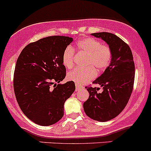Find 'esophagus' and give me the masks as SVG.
Masks as SVG:
<instances>
[{"mask_svg": "<svg viewBox=\"0 0 151 151\" xmlns=\"http://www.w3.org/2000/svg\"><path fill=\"white\" fill-rule=\"evenodd\" d=\"M82 87H83V86H81V85L78 84V83H76V91H78V90L81 89Z\"/></svg>", "mask_w": 151, "mask_h": 151, "instance_id": "obj_1", "label": "esophagus"}]
</instances>
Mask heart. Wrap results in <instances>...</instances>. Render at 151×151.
Returning a JSON list of instances; mask_svg holds the SVG:
<instances>
[{
	"label": "heart",
	"instance_id": "b5f03b06",
	"mask_svg": "<svg viewBox=\"0 0 151 151\" xmlns=\"http://www.w3.org/2000/svg\"><path fill=\"white\" fill-rule=\"evenodd\" d=\"M75 49L80 54L86 56L85 66L87 68L75 69L70 71L68 78L78 84H83L95 77L109 66L113 58V51L108 44H102L97 39L85 38L76 43ZM74 49L67 46L63 53V64L65 68H72L74 65Z\"/></svg>",
	"mask_w": 151,
	"mask_h": 151
}]
</instances>
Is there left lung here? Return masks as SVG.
Masks as SVG:
<instances>
[{
  "mask_svg": "<svg viewBox=\"0 0 151 151\" xmlns=\"http://www.w3.org/2000/svg\"><path fill=\"white\" fill-rule=\"evenodd\" d=\"M91 35L105 41L113 51L110 65L93 81L102 87V91L99 92L97 87L86 86L89 97L83 103L88 117L104 122L120 114L128 103L134 82V63L129 45L117 35L106 32Z\"/></svg>",
  "mask_w": 151,
  "mask_h": 151,
  "instance_id": "obj_1",
  "label": "left lung"
}]
</instances>
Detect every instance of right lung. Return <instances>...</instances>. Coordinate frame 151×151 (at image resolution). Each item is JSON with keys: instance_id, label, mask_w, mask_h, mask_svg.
I'll list each match as a JSON object with an SVG mask.
<instances>
[{"instance_id": "obj_1", "label": "right lung", "mask_w": 151, "mask_h": 151, "mask_svg": "<svg viewBox=\"0 0 151 151\" xmlns=\"http://www.w3.org/2000/svg\"><path fill=\"white\" fill-rule=\"evenodd\" d=\"M73 40L60 35L41 38L27 45L17 60L13 81L17 101L23 113L38 125L59 122L65 101L75 91L73 81L54 84L66 76L62 57Z\"/></svg>"}]
</instances>
